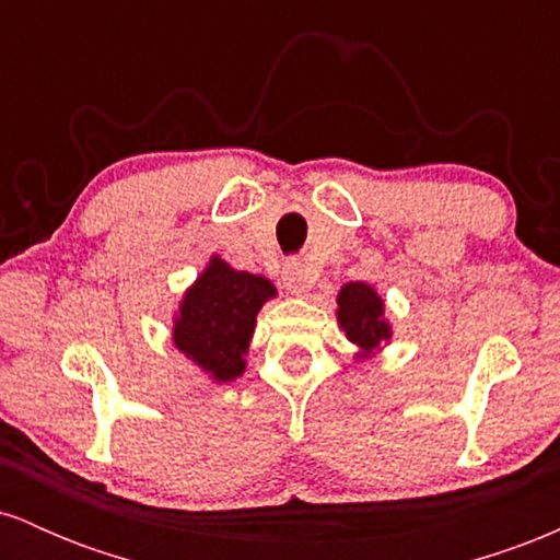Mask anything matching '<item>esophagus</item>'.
<instances>
[{
  "label": "esophagus",
  "instance_id": "1",
  "mask_svg": "<svg viewBox=\"0 0 560 560\" xmlns=\"http://www.w3.org/2000/svg\"><path fill=\"white\" fill-rule=\"evenodd\" d=\"M281 281H284L287 292L294 294V298H302V294L311 289V273H307V268L298 260L287 262L284 271H281Z\"/></svg>",
  "mask_w": 560,
  "mask_h": 560
}]
</instances>
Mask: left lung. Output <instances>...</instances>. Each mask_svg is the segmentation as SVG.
I'll use <instances>...</instances> for the list:
<instances>
[{"label": "left lung", "instance_id": "left-lung-1", "mask_svg": "<svg viewBox=\"0 0 560 560\" xmlns=\"http://www.w3.org/2000/svg\"><path fill=\"white\" fill-rule=\"evenodd\" d=\"M334 313L347 342L355 345L352 361H371L389 345L392 324L384 316V298L365 281H347L339 289Z\"/></svg>", "mask_w": 560, "mask_h": 560}]
</instances>
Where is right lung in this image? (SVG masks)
Returning a JSON list of instances; mask_svg holds the SVG:
<instances>
[{
    "mask_svg": "<svg viewBox=\"0 0 560 560\" xmlns=\"http://www.w3.org/2000/svg\"><path fill=\"white\" fill-rule=\"evenodd\" d=\"M276 294L266 276L236 271L213 255L173 311V345L213 384L234 382L247 369L258 313Z\"/></svg>",
    "mask_w": 560,
    "mask_h": 560,
    "instance_id": "add662e5",
    "label": "right lung"
}]
</instances>
